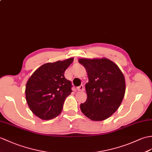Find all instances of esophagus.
I'll list each match as a JSON object with an SVG mask.
<instances>
[{
  "mask_svg": "<svg viewBox=\"0 0 152 152\" xmlns=\"http://www.w3.org/2000/svg\"><path fill=\"white\" fill-rule=\"evenodd\" d=\"M77 90L78 91H84V86L83 85H81L80 86L77 87Z\"/></svg>",
  "mask_w": 152,
  "mask_h": 152,
  "instance_id": "1",
  "label": "esophagus"
}]
</instances>
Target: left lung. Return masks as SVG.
<instances>
[{
    "instance_id": "1",
    "label": "left lung",
    "mask_w": 152,
    "mask_h": 152,
    "mask_svg": "<svg viewBox=\"0 0 152 152\" xmlns=\"http://www.w3.org/2000/svg\"><path fill=\"white\" fill-rule=\"evenodd\" d=\"M86 68L89 82L86 84L87 98L80 109L94 121L108 118L117 110L124 98L126 82L123 73L107 58L78 60Z\"/></svg>"
}]
</instances>
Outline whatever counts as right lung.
I'll return each mask as SVG.
<instances>
[{"label": "right lung", "instance_id": "obj_1", "mask_svg": "<svg viewBox=\"0 0 152 152\" xmlns=\"http://www.w3.org/2000/svg\"><path fill=\"white\" fill-rule=\"evenodd\" d=\"M73 58L41 65L26 85L27 104L33 113L42 120H50L62 111L65 98L72 92V83L66 80L65 71Z\"/></svg>", "mask_w": 152, "mask_h": 152}]
</instances>
